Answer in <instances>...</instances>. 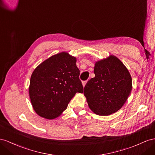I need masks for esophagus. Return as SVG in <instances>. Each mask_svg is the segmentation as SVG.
Returning <instances> with one entry per match:
<instances>
[{"label":"esophagus","instance_id":"obj_1","mask_svg":"<svg viewBox=\"0 0 155 155\" xmlns=\"http://www.w3.org/2000/svg\"><path fill=\"white\" fill-rule=\"evenodd\" d=\"M86 83H87V81H84V82H82V86H83V87H84V86H85V85H86Z\"/></svg>","mask_w":155,"mask_h":155}]
</instances>
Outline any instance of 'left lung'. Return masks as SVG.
<instances>
[{
  "mask_svg": "<svg viewBox=\"0 0 155 155\" xmlns=\"http://www.w3.org/2000/svg\"><path fill=\"white\" fill-rule=\"evenodd\" d=\"M94 73L95 77L84 89L89 108L100 116L117 112L132 92V80L128 69L117 57L110 55L96 61Z\"/></svg>",
  "mask_w": 155,
  "mask_h": 155,
  "instance_id": "8db88e82",
  "label": "left lung"
}]
</instances>
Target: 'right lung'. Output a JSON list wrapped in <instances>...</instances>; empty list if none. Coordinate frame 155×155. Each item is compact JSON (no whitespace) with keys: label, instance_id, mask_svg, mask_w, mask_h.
I'll list each match as a JSON object with an SVG mask.
<instances>
[{"label":"right lung","instance_id":"obj_1","mask_svg":"<svg viewBox=\"0 0 155 155\" xmlns=\"http://www.w3.org/2000/svg\"><path fill=\"white\" fill-rule=\"evenodd\" d=\"M76 57L66 51L42 62L31 74L29 94L36 113L46 119L61 115L76 93H82Z\"/></svg>","mask_w":155,"mask_h":155}]
</instances>
